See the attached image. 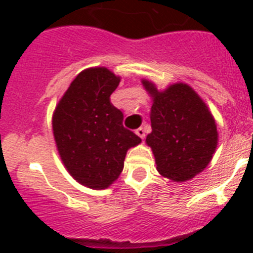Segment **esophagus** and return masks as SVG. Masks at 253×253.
Wrapping results in <instances>:
<instances>
[{
	"mask_svg": "<svg viewBox=\"0 0 253 253\" xmlns=\"http://www.w3.org/2000/svg\"><path fill=\"white\" fill-rule=\"evenodd\" d=\"M135 134H137L138 137L142 138V139H144V137H146V131H144L143 128H138L137 130H135Z\"/></svg>",
	"mask_w": 253,
	"mask_h": 253,
	"instance_id": "34e87169",
	"label": "esophagus"
}]
</instances>
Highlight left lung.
Here are the masks:
<instances>
[{
  "instance_id": "left-lung-1",
  "label": "left lung",
  "mask_w": 253,
  "mask_h": 253,
  "mask_svg": "<svg viewBox=\"0 0 253 253\" xmlns=\"http://www.w3.org/2000/svg\"><path fill=\"white\" fill-rule=\"evenodd\" d=\"M142 84L152 97V131L146 143L157 171L175 182L191 180L204 171L218 146L214 116L189 84L178 82L158 91L148 80Z\"/></svg>"
}]
</instances>
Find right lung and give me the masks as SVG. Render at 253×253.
I'll list each match as a JSON object with an SVG mask.
<instances>
[{"instance_id": "right-lung-1", "label": "right lung", "mask_w": 253, "mask_h": 253, "mask_svg": "<svg viewBox=\"0 0 253 253\" xmlns=\"http://www.w3.org/2000/svg\"><path fill=\"white\" fill-rule=\"evenodd\" d=\"M120 77L105 67L84 69L71 82L51 118L64 167L77 182L107 189L124 169L126 152L142 139L123 126V113L110 102Z\"/></svg>"}]
</instances>
